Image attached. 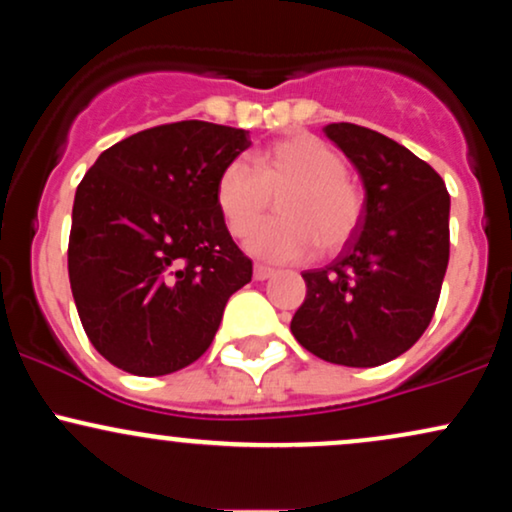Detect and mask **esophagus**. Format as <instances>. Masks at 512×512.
I'll return each mask as SVG.
<instances>
[{"instance_id":"34e87169","label":"esophagus","mask_w":512,"mask_h":512,"mask_svg":"<svg viewBox=\"0 0 512 512\" xmlns=\"http://www.w3.org/2000/svg\"><path fill=\"white\" fill-rule=\"evenodd\" d=\"M274 274V269L272 267H264V264H255V269H252V276H255L257 281H264V279H269V276Z\"/></svg>"}]
</instances>
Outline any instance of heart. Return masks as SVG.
<instances>
[{"mask_svg":"<svg viewBox=\"0 0 512 512\" xmlns=\"http://www.w3.org/2000/svg\"><path fill=\"white\" fill-rule=\"evenodd\" d=\"M272 197H279L281 219L264 223L248 238V250L262 260H303L317 243L322 250H337L361 223L363 195L346 178V161L313 134H291L264 146L252 168L231 161L214 187L216 209L233 238L248 236Z\"/></svg>","mask_w":512,"mask_h":512,"instance_id":"obj_1","label":"heart"}]
</instances>
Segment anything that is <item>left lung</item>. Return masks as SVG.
<instances>
[{"instance_id": "1", "label": "left lung", "mask_w": 512, "mask_h": 512, "mask_svg": "<svg viewBox=\"0 0 512 512\" xmlns=\"http://www.w3.org/2000/svg\"><path fill=\"white\" fill-rule=\"evenodd\" d=\"M325 134L363 180V214L342 252L303 272L305 301L291 320L322 361L373 368L419 342L436 313L450 257V195L407 146L351 122Z\"/></svg>"}]
</instances>
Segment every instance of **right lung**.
Listing matches in <instances>:
<instances>
[{"label":"right lung","mask_w":512,"mask_h":512,"mask_svg":"<svg viewBox=\"0 0 512 512\" xmlns=\"http://www.w3.org/2000/svg\"><path fill=\"white\" fill-rule=\"evenodd\" d=\"M250 132L185 120L105 149L76 187L69 284L96 351L127 373L195 363L228 298L252 279L214 202Z\"/></svg>","instance_id":"obj_1"}]
</instances>
